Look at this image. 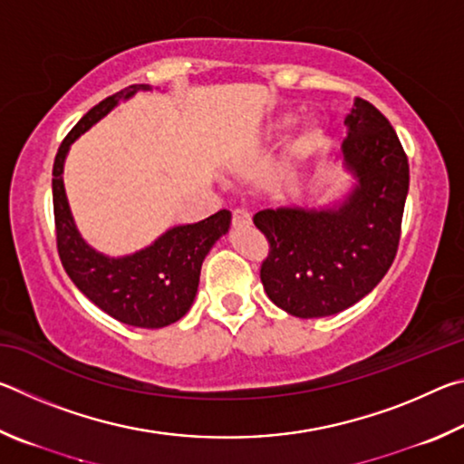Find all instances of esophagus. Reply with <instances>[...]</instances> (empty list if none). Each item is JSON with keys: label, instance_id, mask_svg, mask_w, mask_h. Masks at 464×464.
<instances>
[{"label": "esophagus", "instance_id": "34e87169", "mask_svg": "<svg viewBox=\"0 0 464 464\" xmlns=\"http://www.w3.org/2000/svg\"><path fill=\"white\" fill-rule=\"evenodd\" d=\"M249 225H251V217H249L247 210H243V208L233 210V227H235V229H246V227H249Z\"/></svg>", "mask_w": 464, "mask_h": 464}]
</instances>
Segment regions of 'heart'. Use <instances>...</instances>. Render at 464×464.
Wrapping results in <instances>:
<instances>
[{"instance_id":"heart-1","label":"heart","mask_w":464,"mask_h":464,"mask_svg":"<svg viewBox=\"0 0 464 464\" xmlns=\"http://www.w3.org/2000/svg\"><path fill=\"white\" fill-rule=\"evenodd\" d=\"M290 119L282 121V124H286ZM321 140V129L315 122H304L301 129L296 130V135L293 137L288 145V157L290 160H301V157L309 155L313 149L319 145Z\"/></svg>"}]
</instances>
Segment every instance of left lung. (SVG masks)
I'll use <instances>...</instances> for the list:
<instances>
[{"label":"left lung","instance_id":"8db88e82","mask_svg":"<svg viewBox=\"0 0 464 464\" xmlns=\"http://www.w3.org/2000/svg\"><path fill=\"white\" fill-rule=\"evenodd\" d=\"M334 153L354 179L342 198L317 208L278 207L254 215L270 241L262 285L288 315H335L379 285L395 260L410 163L395 129L371 102L354 100Z\"/></svg>","mask_w":464,"mask_h":464}]
</instances>
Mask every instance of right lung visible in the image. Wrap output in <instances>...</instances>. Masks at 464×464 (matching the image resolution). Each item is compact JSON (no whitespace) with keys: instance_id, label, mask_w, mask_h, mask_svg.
Segmentation results:
<instances>
[{"instance_id":"1","label":"right lung","mask_w":464,"mask_h":464,"mask_svg":"<svg viewBox=\"0 0 464 464\" xmlns=\"http://www.w3.org/2000/svg\"><path fill=\"white\" fill-rule=\"evenodd\" d=\"M151 90L145 83L116 92L69 130L54 157L53 208L57 227V249L63 268L73 285L110 317L121 324L145 329H160L176 324L190 311L200 282L202 262L210 247L229 233L231 213L218 210L204 221L171 227L151 246L135 254L112 257L93 249L82 237L69 208L63 168L72 145L85 130L100 122L108 112L137 92Z\"/></svg>"}]
</instances>
